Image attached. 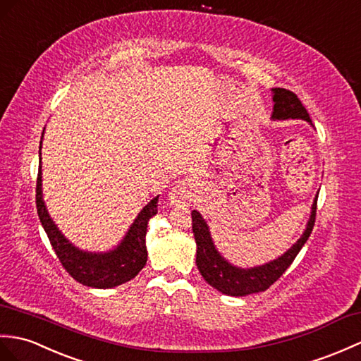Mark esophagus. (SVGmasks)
I'll return each instance as SVG.
<instances>
[{"label": "esophagus", "instance_id": "1", "mask_svg": "<svg viewBox=\"0 0 361 361\" xmlns=\"http://www.w3.org/2000/svg\"><path fill=\"white\" fill-rule=\"evenodd\" d=\"M189 203V184L186 181H180L169 194V204L175 207L186 206Z\"/></svg>", "mask_w": 361, "mask_h": 361}]
</instances>
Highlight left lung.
<instances>
[{"label":"left lung","mask_w":361,"mask_h":361,"mask_svg":"<svg viewBox=\"0 0 361 361\" xmlns=\"http://www.w3.org/2000/svg\"><path fill=\"white\" fill-rule=\"evenodd\" d=\"M274 109L271 118L275 120H305L312 126V120L301 104L298 97L288 89L275 87L272 89ZM317 197L311 206V215H309L306 228L301 237L292 245L286 252L269 263L254 266V267H240L228 262L216 249L211 235V229L198 211H192V231L197 243V267L203 279L211 284L214 289L229 297H246L257 292H263L274 284L284 271L294 262L295 257L305 246L309 235H311L315 212H317Z\"/></svg>","instance_id":"1"}]
</instances>
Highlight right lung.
I'll return each instance as SVG.
<instances>
[{"mask_svg":"<svg viewBox=\"0 0 361 361\" xmlns=\"http://www.w3.org/2000/svg\"><path fill=\"white\" fill-rule=\"evenodd\" d=\"M46 129V128H44ZM44 135V130H43ZM41 145L39 141V167L37 180V211L39 221L47 233L56 257L60 258L64 269L69 272L78 283L89 288L111 289L123 283L135 279L138 272L146 266V232L149 220L158 212V195L141 209L130 228L126 232L123 240L111 250L104 252H90L80 249L64 237L58 226L49 215L43 198V177H41Z\"/></svg>","mask_w":361,"mask_h":361,"instance_id":"obj_1","label":"right lung"}]
</instances>
